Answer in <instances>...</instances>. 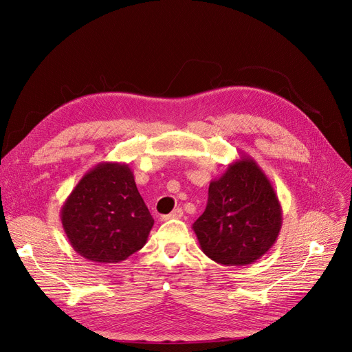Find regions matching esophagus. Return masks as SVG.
Masks as SVG:
<instances>
[{"mask_svg": "<svg viewBox=\"0 0 352 352\" xmlns=\"http://www.w3.org/2000/svg\"><path fill=\"white\" fill-rule=\"evenodd\" d=\"M181 216H183V209H175V210H173L171 213L169 214H165V216H162V220H169V219H179Z\"/></svg>", "mask_w": 352, "mask_h": 352, "instance_id": "esophagus-1", "label": "esophagus"}]
</instances>
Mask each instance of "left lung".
Segmentation results:
<instances>
[{
    "label": "left lung",
    "instance_id": "left-lung-1",
    "mask_svg": "<svg viewBox=\"0 0 352 352\" xmlns=\"http://www.w3.org/2000/svg\"><path fill=\"white\" fill-rule=\"evenodd\" d=\"M283 210L274 187L248 155L209 186L206 210L192 223L201 251L222 265L255 263L278 238Z\"/></svg>",
    "mask_w": 352,
    "mask_h": 352
}]
</instances>
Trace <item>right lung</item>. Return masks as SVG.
Wrapping results in <instances>:
<instances>
[{
  "label": "right lung",
  "instance_id": "add662e5",
  "mask_svg": "<svg viewBox=\"0 0 352 352\" xmlns=\"http://www.w3.org/2000/svg\"><path fill=\"white\" fill-rule=\"evenodd\" d=\"M75 252L93 263L124 261L146 243L153 219L127 164L100 162L80 179L60 209Z\"/></svg>",
  "mask_w": 352,
  "mask_h": 352
}]
</instances>
